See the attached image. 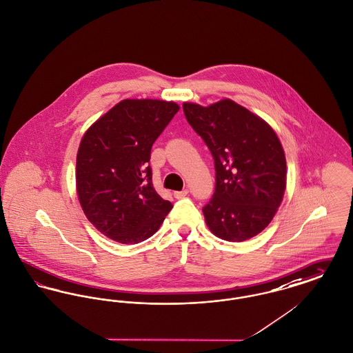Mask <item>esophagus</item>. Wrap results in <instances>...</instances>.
Masks as SVG:
<instances>
[{"label": "esophagus", "instance_id": "esophagus-1", "mask_svg": "<svg viewBox=\"0 0 353 353\" xmlns=\"http://www.w3.org/2000/svg\"><path fill=\"white\" fill-rule=\"evenodd\" d=\"M188 190H182V191H175L174 192V196L176 198V199H182V198H185V196H188Z\"/></svg>", "mask_w": 353, "mask_h": 353}]
</instances>
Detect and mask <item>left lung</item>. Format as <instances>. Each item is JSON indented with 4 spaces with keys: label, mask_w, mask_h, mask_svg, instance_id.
Returning <instances> with one entry per match:
<instances>
[{
    "label": "left lung",
    "mask_w": 353,
    "mask_h": 353,
    "mask_svg": "<svg viewBox=\"0 0 353 353\" xmlns=\"http://www.w3.org/2000/svg\"><path fill=\"white\" fill-rule=\"evenodd\" d=\"M190 125L212 151L215 191L202 209L212 234L242 242L273 219L286 188V159L274 130L232 99L183 103Z\"/></svg>",
    "instance_id": "8db88e82"
}]
</instances>
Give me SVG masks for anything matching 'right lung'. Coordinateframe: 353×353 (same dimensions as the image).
<instances>
[{"mask_svg":"<svg viewBox=\"0 0 353 353\" xmlns=\"http://www.w3.org/2000/svg\"><path fill=\"white\" fill-rule=\"evenodd\" d=\"M179 111L174 101L124 99L83 135L76 191L88 221L119 243L155 234L172 209L154 188L151 147Z\"/></svg>","mask_w":353,"mask_h":353,"instance_id":"1","label":"right lung"}]
</instances>
